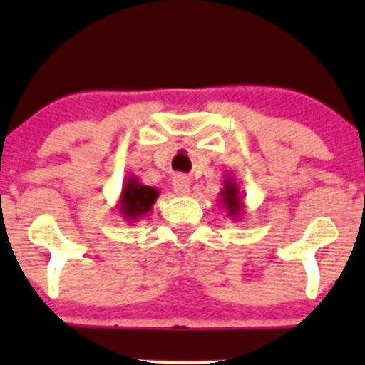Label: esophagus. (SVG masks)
<instances>
[{
  "label": "esophagus",
  "mask_w": 365,
  "mask_h": 365,
  "mask_svg": "<svg viewBox=\"0 0 365 365\" xmlns=\"http://www.w3.org/2000/svg\"><path fill=\"white\" fill-rule=\"evenodd\" d=\"M173 190H175L178 196H187V194L190 192L189 178H187V176H182V175L175 176V178H173Z\"/></svg>",
  "instance_id": "1"
}]
</instances>
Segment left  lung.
Here are the masks:
<instances>
[{"label":"left lung","mask_w":365,"mask_h":365,"mask_svg":"<svg viewBox=\"0 0 365 365\" xmlns=\"http://www.w3.org/2000/svg\"><path fill=\"white\" fill-rule=\"evenodd\" d=\"M220 205L226 210L227 217L233 220H240L245 213V205H244V190L240 189V183L237 182L235 175L227 173L226 178L222 182V189H220Z\"/></svg>","instance_id":"obj_1"}]
</instances>
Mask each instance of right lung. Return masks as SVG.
Instances as JSON below:
<instances>
[{"mask_svg":"<svg viewBox=\"0 0 365 365\" xmlns=\"http://www.w3.org/2000/svg\"><path fill=\"white\" fill-rule=\"evenodd\" d=\"M159 197V190L155 187L143 185L138 176H127L121 187L120 200H118L116 210L125 222H138L155 205Z\"/></svg>","mask_w":365,"mask_h":365,"instance_id":"obj_1","label":"right lung"}]
</instances>
